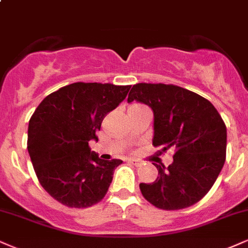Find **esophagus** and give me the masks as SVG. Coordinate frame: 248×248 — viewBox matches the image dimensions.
Masks as SVG:
<instances>
[{
  "mask_svg": "<svg viewBox=\"0 0 248 248\" xmlns=\"http://www.w3.org/2000/svg\"><path fill=\"white\" fill-rule=\"evenodd\" d=\"M128 162H129L130 164H133V165H135V166H141L142 165L141 160L135 159V158H129V159H128Z\"/></svg>",
  "mask_w": 248,
  "mask_h": 248,
  "instance_id": "34e87169",
  "label": "esophagus"
}]
</instances>
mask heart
Listing matches in <instances>:
<instances>
[{
    "label": "heart",
    "instance_id": "obj_1",
    "mask_svg": "<svg viewBox=\"0 0 248 248\" xmlns=\"http://www.w3.org/2000/svg\"><path fill=\"white\" fill-rule=\"evenodd\" d=\"M134 106H140V105H134Z\"/></svg>",
    "mask_w": 248,
    "mask_h": 248
}]
</instances>
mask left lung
I'll return each instance as SVG.
<instances>
[{
	"instance_id": "left-lung-1",
	"label": "left lung",
	"mask_w": 248,
	"mask_h": 248,
	"mask_svg": "<svg viewBox=\"0 0 248 248\" xmlns=\"http://www.w3.org/2000/svg\"><path fill=\"white\" fill-rule=\"evenodd\" d=\"M136 100L154 112L155 147L173 149L168 168L154 164L158 177L140 184L142 195L163 210H179L199 202L209 192L225 163L226 127L205 98L172 84L133 85L128 103Z\"/></svg>"
}]
</instances>
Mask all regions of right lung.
Returning <instances> with one entry per match:
<instances>
[{"label":"right lung","instance_id":"obj_1","mask_svg":"<svg viewBox=\"0 0 248 248\" xmlns=\"http://www.w3.org/2000/svg\"><path fill=\"white\" fill-rule=\"evenodd\" d=\"M130 85L73 83L47 95L29 121L28 150L44 189L70 208H88L104 199L120 159L104 160L89 142Z\"/></svg>","mask_w":248,"mask_h":248}]
</instances>
